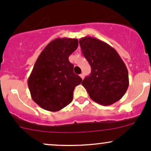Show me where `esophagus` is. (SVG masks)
Wrapping results in <instances>:
<instances>
[{
  "instance_id": "1",
  "label": "esophagus",
  "mask_w": 151,
  "mask_h": 151,
  "mask_svg": "<svg viewBox=\"0 0 151 151\" xmlns=\"http://www.w3.org/2000/svg\"><path fill=\"white\" fill-rule=\"evenodd\" d=\"M79 76H80V77H81V79H84V74H83V73H82V74H80V75H79Z\"/></svg>"
}]
</instances>
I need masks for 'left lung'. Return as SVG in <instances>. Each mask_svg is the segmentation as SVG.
Returning <instances> with one entry per match:
<instances>
[{
  "label": "left lung",
  "mask_w": 151,
  "mask_h": 151,
  "mask_svg": "<svg viewBox=\"0 0 151 151\" xmlns=\"http://www.w3.org/2000/svg\"><path fill=\"white\" fill-rule=\"evenodd\" d=\"M79 45L91 68L81 84L93 101L101 105L113 104L129 87V73L124 61L112 47L96 38L82 37Z\"/></svg>",
  "instance_id": "1"
}]
</instances>
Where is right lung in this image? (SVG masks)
I'll return each instance as SVG.
<instances>
[{
  "label": "right lung",
  "mask_w": 151,
  "mask_h": 151,
  "mask_svg": "<svg viewBox=\"0 0 151 151\" xmlns=\"http://www.w3.org/2000/svg\"><path fill=\"white\" fill-rule=\"evenodd\" d=\"M77 47V39L57 38L36 60L27 84L32 100L43 109L58 111L72 102L74 88L82 81L69 61Z\"/></svg>",
  "instance_id": "1"
}]
</instances>
